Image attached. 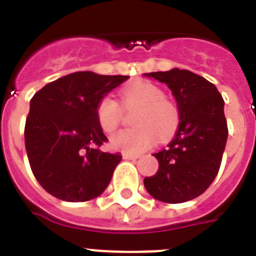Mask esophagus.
I'll return each mask as SVG.
<instances>
[{"instance_id":"34e87169","label":"esophagus","mask_w":256,"mask_h":256,"mask_svg":"<svg viewBox=\"0 0 256 256\" xmlns=\"http://www.w3.org/2000/svg\"><path fill=\"white\" fill-rule=\"evenodd\" d=\"M138 155H132V154H123V159L124 160H136L138 159Z\"/></svg>"}]
</instances>
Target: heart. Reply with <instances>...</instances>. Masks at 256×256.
Segmentation results:
<instances>
[{"label":"heart","instance_id":"obj_1","mask_svg":"<svg viewBox=\"0 0 256 256\" xmlns=\"http://www.w3.org/2000/svg\"><path fill=\"white\" fill-rule=\"evenodd\" d=\"M122 102L126 108H137L132 118L136 126L112 136L114 150L140 154L154 146L158 137L168 140L178 130L180 116L177 105L166 100L164 92L152 83L138 80L124 87ZM96 118L104 132H114L122 120L120 106L112 96H104L96 106Z\"/></svg>","mask_w":256,"mask_h":256}]
</instances>
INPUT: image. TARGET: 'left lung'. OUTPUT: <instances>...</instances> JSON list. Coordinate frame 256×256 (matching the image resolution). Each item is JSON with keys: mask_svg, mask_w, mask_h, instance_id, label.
<instances>
[{"mask_svg": "<svg viewBox=\"0 0 256 256\" xmlns=\"http://www.w3.org/2000/svg\"><path fill=\"white\" fill-rule=\"evenodd\" d=\"M177 100L180 126L168 148L154 154L159 170L144 180L156 200L180 204L204 194L220 168L228 137L224 101L216 87L190 70L148 73Z\"/></svg>", "mask_w": 256, "mask_h": 256, "instance_id": "8db88e82", "label": "left lung"}]
</instances>
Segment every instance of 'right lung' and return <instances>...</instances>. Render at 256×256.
<instances>
[{"label": "right lung", "instance_id": "add662e5", "mask_svg": "<svg viewBox=\"0 0 256 256\" xmlns=\"http://www.w3.org/2000/svg\"><path fill=\"white\" fill-rule=\"evenodd\" d=\"M128 78L76 72L32 97L24 128L26 155L36 180L52 196L83 202L105 191L122 155L101 151L108 138L96 106Z\"/></svg>", "mask_w": 256, "mask_h": 256}]
</instances>
